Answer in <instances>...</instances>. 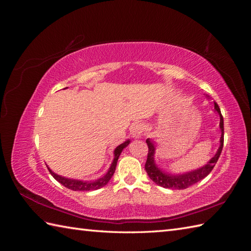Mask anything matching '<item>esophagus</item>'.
Returning a JSON list of instances; mask_svg holds the SVG:
<instances>
[{
    "instance_id": "esophagus-1",
    "label": "esophagus",
    "mask_w": 251,
    "mask_h": 251,
    "mask_svg": "<svg viewBox=\"0 0 251 251\" xmlns=\"http://www.w3.org/2000/svg\"><path fill=\"white\" fill-rule=\"evenodd\" d=\"M143 132H144V127H143V126H142L141 124L135 125V126L132 127V130H131L132 137L135 138V139L140 138L141 136L143 135Z\"/></svg>"
}]
</instances>
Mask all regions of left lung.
<instances>
[{"mask_svg":"<svg viewBox=\"0 0 251 251\" xmlns=\"http://www.w3.org/2000/svg\"><path fill=\"white\" fill-rule=\"evenodd\" d=\"M215 110L218 112L220 115V128H221V138H220V148L218 149V151L216 155L212 157L210 160L205 164L202 168L195 170L192 172H188L185 174H178V175H172L169 173H165L162 170L158 168L154 160L155 155V144L151 139H147V144L149 147V153L147 162L144 168L149 175V177L153 180L155 183L159 186H162L164 188H171V189H185L189 186L194 185L197 182L201 181L204 179L207 175L215 168V165L218 161V159L221 155V151L223 149L224 143V123H223V116L221 114V110H220L219 105L217 102H215Z\"/></svg>","mask_w":251,"mask_h":251,"instance_id":"obj_1","label":"left lung"}]
</instances>
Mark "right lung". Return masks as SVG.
<instances>
[{
  "label": "right lung",
  "mask_w": 251,
  "mask_h": 251,
  "mask_svg": "<svg viewBox=\"0 0 251 251\" xmlns=\"http://www.w3.org/2000/svg\"><path fill=\"white\" fill-rule=\"evenodd\" d=\"M128 143H130V140H126L124 143L119 144V146L115 149V151H114V160L110 166L108 173L105 174L103 177L97 179L95 181H81V180L68 179V178L59 176V175L54 174L49 168H48V170L53 176V178H54L56 181H58L60 184H63L67 188L72 189V191H95V189H100V188L103 187L104 185L108 184V182L112 178L114 172H115L118 158L121 154V151H123V150L127 146Z\"/></svg>",
  "instance_id": "1"
}]
</instances>
